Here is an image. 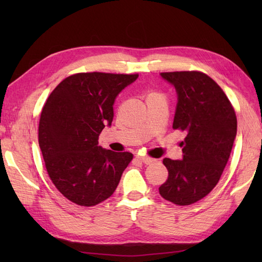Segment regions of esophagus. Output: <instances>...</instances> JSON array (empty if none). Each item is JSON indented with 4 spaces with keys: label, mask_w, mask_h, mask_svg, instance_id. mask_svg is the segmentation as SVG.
<instances>
[{
    "label": "esophagus",
    "mask_w": 262,
    "mask_h": 262,
    "mask_svg": "<svg viewBox=\"0 0 262 262\" xmlns=\"http://www.w3.org/2000/svg\"><path fill=\"white\" fill-rule=\"evenodd\" d=\"M138 159H140L141 162L144 164H151L155 161V160H153L151 158H147V157H138Z\"/></svg>",
    "instance_id": "34e87169"
}]
</instances>
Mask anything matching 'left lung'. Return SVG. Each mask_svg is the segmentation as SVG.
I'll return each instance as SVG.
<instances>
[{"label": "left lung", "instance_id": "8db88e82", "mask_svg": "<svg viewBox=\"0 0 262 262\" xmlns=\"http://www.w3.org/2000/svg\"><path fill=\"white\" fill-rule=\"evenodd\" d=\"M173 85L178 102L173 128L186 132L182 160L165 158L169 177L159 188L165 200L191 205L213 190L236 137V116L219 84L200 72L161 73Z\"/></svg>", "mask_w": 262, "mask_h": 262}]
</instances>
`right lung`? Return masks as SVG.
<instances>
[{
  "instance_id": "obj_1",
  "label": "right lung",
  "mask_w": 262,
  "mask_h": 262,
  "mask_svg": "<svg viewBox=\"0 0 262 262\" xmlns=\"http://www.w3.org/2000/svg\"><path fill=\"white\" fill-rule=\"evenodd\" d=\"M137 74L79 73L66 77L48 97L39 121V146L51 180L80 206L98 205L116 190L133 159L99 146L114 118L116 97Z\"/></svg>"
}]
</instances>
